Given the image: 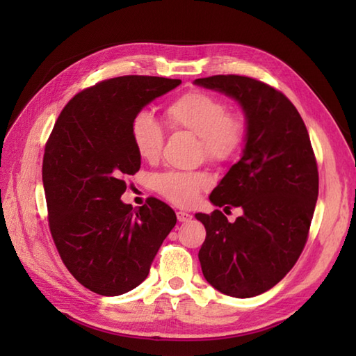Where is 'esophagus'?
I'll use <instances>...</instances> for the list:
<instances>
[{
  "instance_id": "esophagus-1",
  "label": "esophagus",
  "mask_w": 356,
  "mask_h": 356,
  "mask_svg": "<svg viewBox=\"0 0 356 356\" xmlns=\"http://www.w3.org/2000/svg\"><path fill=\"white\" fill-rule=\"evenodd\" d=\"M191 218H193V216H191V214H188V213H185V211H179V213H177V220H179L180 223L190 222Z\"/></svg>"
}]
</instances>
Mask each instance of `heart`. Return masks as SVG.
Wrapping results in <instances>:
<instances>
[{
	"mask_svg": "<svg viewBox=\"0 0 356 356\" xmlns=\"http://www.w3.org/2000/svg\"><path fill=\"white\" fill-rule=\"evenodd\" d=\"M165 119L172 130H188L199 136L203 153L213 162L231 161L243 145V120L229 115L226 102L207 92L195 90L174 99L165 108ZM131 139L143 161L154 162L161 157L165 136L149 113L134 116ZM208 186L209 179L203 172L168 171L154 179L156 191L179 207L193 205Z\"/></svg>",
	"mask_w": 356,
	"mask_h": 356,
	"instance_id": "b5f03b06",
	"label": "heart"
}]
</instances>
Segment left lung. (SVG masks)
I'll return each instance as SVG.
<instances>
[{
	"label": "left lung",
	"mask_w": 356,
	"mask_h": 356,
	"mask_svg": "<svg viewBox=\"0 0 356 356\" xmlns=\"http://www.w3.org/2000/svg\"><path fill=\"white\" fill-rule=\"evenodd\" d=\"M194 84L232 97L246 119L240 161L209 194L213 205L243 214L232 223L218 209L195 218L207 229L203 277L218 292L251 298L274 287L306 245L318 197L311 139L293 104L261 81L217 74Z\"/></svg>",
	"instance_id": "8db88e82"
}]
</instances>
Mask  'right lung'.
<instances>
[{
	"label": "right lung",
	"instance_id": "right-lung-1",
	"mask_svg": "<svg viewBox=\"0 0 356 356\" xmlns=\"http://www.w3.org/2000/svg\"><path fill=\"white\" fill-rule=\"evenodd\" d=\"M180 79L120 76L78 93L65 105L47 140L42 184L53 241L78 282L116 297L148 277L159 248L177 218L162 200L134 209L120 200L125 176L140 156L131 122Z\"/></svg>",
	"mask_w": 356,
	"mask_h": 356
}]
</instances>
